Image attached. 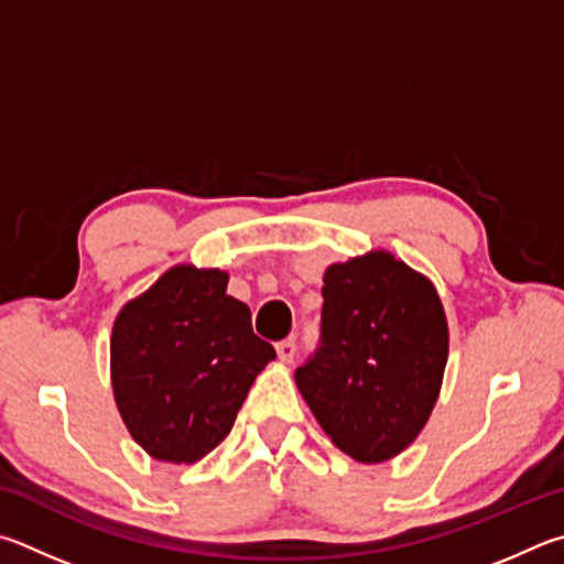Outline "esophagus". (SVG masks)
Here are the masks:
<instances>
[{
    "instance_id": "obj_1",
    "label": "esophagus",
    "mask_w": 564,
    "mask_h": 564,
    "mask_svg": "<svg viewBox=\"0 0 564 564\" xmlns=\"http://www.w3.org/2000/svg\"><path fill=\"white\" fill-rule=\"evenodd\" d=\"M294 354H297V341L294 339H282L280 344H276V357H280L282 361H292Z\"/></svg>"
}]
</instances>
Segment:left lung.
I'll use <instances>...</instances> for the list:
<instances>
[{
	"label": "left lung",
	"mask_w": 564,
	"mask_h": 564,
	"mask_svg": "<svg viewBox=\"0 0 564 564\" xmlns=\"http://www.w3.org/2000/svg\"><path fill=\"white\" fill-rule=\"evenodd\" d=\"M319 344L294 371L332 441L361 463L397 456L438 399L448 324L433 284L387 252L332 264Z\"/></svg>",
	"instance_id": "1"
}]
</instances>
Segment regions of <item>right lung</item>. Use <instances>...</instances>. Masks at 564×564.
Returning <instances> with one entry per match:
<instances>
[{"label": "right lung", "instance_id": "right-lung-1", "mask_svg": "<svg viewBox=\"0 0 564 564\" xmlns=\"http://www.w3.org/2000/svg\"><path fill=\"white\" fill-rule=\"evenodd\" d=\"M225 290L220 270L173 267L113 324L118 411L158 460L195 463L223 443L257 373L276 357L252 332L250 307Z\"/></svg>", "mask_w": 564, "mask_h": 564}]
</instances>
